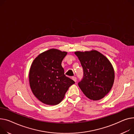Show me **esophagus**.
Returning a JSON list of instances; mask_svg holds the SVG:
<instances>
[{
    "label": "esophagus",
    "mask_w": 134,
    "mask_h": 134,
    "mask_svg": "<svg viewBox=\"0 0 134 134\" xmlns=\"http://www.w3.org/2000/svg\"><path fill=\"white\" fill-rule=\"evenodd\" d=\"M72 79L74 80V81L75 82L76 81V77H75V76L72 77Z\"/></svg>",
    "instance_id": "esophagus-1"
}]
</instances>
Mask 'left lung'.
<instances>
[{
    "label": "left lung",
    "mask_w": 134,
    "mask_h": 134,
    "mask_svg": "<svg viewBox=\"0 0 134 134\" xmlns=\"http://www.w3.org/2000/svg\"><path fill=\"white\" fill-rule=\"evenodd\" d=\"M83 68V75L78 83L83 94L89 99L99 100L107 94L114 81V70L105 56L96 51L76 52Z\"/></svg>",
    "instance_id": "1"
}]
</instances>
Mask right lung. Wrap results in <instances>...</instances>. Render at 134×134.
Returning a JSON list of instances; mask_svg holds the SVG:
<instances>
[{
    "label": "right lung",
    "instance_id": "1",
    "mask_svg": "<svg viewBox=\"0 0 134 134\" xmlns=\"http://www.w3.org/2000/svg\"><path fill=\"white\" fill-rule=\"evenodd\" d=\"M67 54L51 49L41 53L32 62L29 73L30 87L35 96L44 104H59L69 87L75 83L65 75L61 66Z\"/></svg>",
    "mask_w": 134,
    "mask_h": 134
}]
</instances>
